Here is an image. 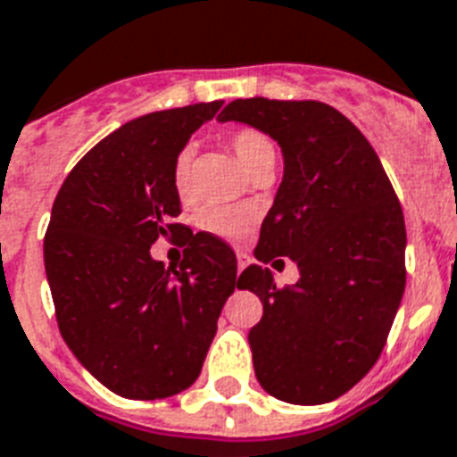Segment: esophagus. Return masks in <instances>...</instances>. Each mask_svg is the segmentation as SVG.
Listing matches in <instances>:
<instances>
[{"label":"esophagus","mask_w":457,"mask_h":457,"mask_svg":"<svg viewBox=\"0 0 457 457\" xmlns=\"http://www.w3.org/2000/svg\"><path fill=\"white\" fill-rule=\"evenodd\" d=\"M250 262H252V259H250V254H247V252H238V273L243 271V269H245Z\"/></svg>","instance_id":"34e87169"}]
</instances>
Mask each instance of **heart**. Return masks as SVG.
I'll use <instances>...</instances> for the list:
<instances>
[{"mask_svg":"<svg viewBox=\"0 0 457 457\" xmlns=\"http://www.w3.org/2000/svg\"><path fill=\"white\" fill-rule=\"evenodd\" d=\"M228 145L236 153V158L245 165L250 174L259 171L262 167L276 162V145L264 131L243 127L233 131L228 137ZM171 186L181 203H188L193 198V153L191 148H181L171 165ZM254 219V212L247 205H210L203 207L195 217L200 231H207L212 236L224 240H243L247 236Z\"/></svg>","mask_w":457,"mask_h":457,"instance_id":"b5f03b06","label":"heart"}]
</instances>
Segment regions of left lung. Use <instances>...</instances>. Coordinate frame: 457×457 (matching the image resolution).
I'll list each match as a JSON object with an SVG mask.
<instances>
[{
  "instance_id": "1",
  "label": "left lung",
  "mask_w": 457,
  "mask_h": 457,
  "mask_svg": "<svg viewBox=\"0 0 457 457\" xmlns=\"http://www.w3.org/2000/svg\"><path fill=\"white\" fill-rule=\"evenodd\" d=\"M236 120L278 141L286 174L254 257L297 262L276 287L250 264L238 286L264 304L250 330L259 385L287 403H326L375 366L406 287V224L385 167L349 120L319 101L238 98Z\"/></svg>"
}]
</instances>
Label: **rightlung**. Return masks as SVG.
Listing matches in <instances>:
<instances>
[{
  "mask_svg": "<svg viewBox=\"0 0 457 457\" xmlns=\"http://www.w3.org/2000/svg\"><path fill=\"white\" fill-rule=\"evenodd\" d=\"M221 104L127 122L72 167L51 207L44 266L58 330L79 363L125 399L188 389L238 287L231 247L174 221V158ZM158 237L187 247L179 270L150 257Z\"/></svg>",
  "mask_w": 457,
  "mask_h": 457,
  "instance_id": "add662e5",
  "label": "right lung"
}]
</instances>
